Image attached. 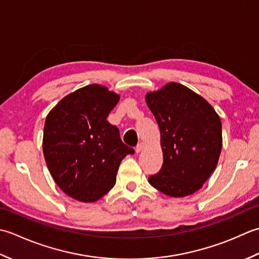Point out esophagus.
I'll return each mask as SVG.
<instances>
[{
  "label": "esophagus",
  "instance_id": "34e87169",
  "mask_svg": "<svg viewBox=\"0 0 259 259\" xmlns=\"http://www.w3.org/2000/svg\"><path fill=\"white\" fill-rule=\"evenodd\" d=\"M144 143H139L137 144V146H136V149H135V151H136V153H140L141 151H143V149H144Z\"/></svg>",
  "mask_w": 259,
  "mask_h": 259
}]
</instances>
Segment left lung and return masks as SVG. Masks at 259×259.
<instances>
[{
	"mask_svg": "<svg viewBox=\"0 0 259 259\" xmlns=\"http://www.w3.org/2000/svg\"><path fill=\"white\" fill-rule=\"evenodd\" d=\"M160 127L163 165L149 178L166 196L182 198L201 189L218 164L221 120L202 96L178 82L145 95Z\"/></svg>",
	"mask_w": 259,
	"mask_h": 259,
	"instance_id": "obj_1",
	"label": "left lung"
}]
</instances>
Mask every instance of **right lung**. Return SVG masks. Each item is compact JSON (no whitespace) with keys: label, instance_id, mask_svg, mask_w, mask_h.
<instances>
[{"label":"right lung","instance_id":"1","mask_svg":"<svg viewBox=\"0 0 259 259\" xmlns=\"http://www.w3.org/2000/svg\"><path fill=\"white\" fill-rule=\"evenodd\" d=\"M119 100L107 87L93 83L63 97L47 115L42 150L49 172L67 196L95 202L115 186L126 146L106 118Z\"/></svg>","mask_w":259,"mask_h":259}]
</instances>
